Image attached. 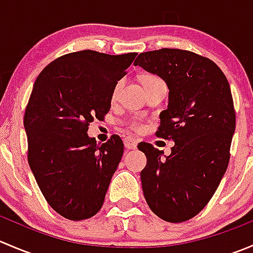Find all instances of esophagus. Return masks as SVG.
<instances>
[{"label":"esophagus","mask_w":253,"mask_h":253,"mask_svg":"<svg viewBox=\"0 0 253 253\" xmlns=\"http://www.w3.org/2000/svg\"><path fill=\"white\" fill-rule=\"evenodd\" d=\"M124 143H125V147H126L127 149H134V148H137V143L138 142H137V139L134 138V137L128 136L125 138Z\"/></svg>","instance_id":"1"}]
</instances>
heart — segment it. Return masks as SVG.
Wrapping results in <instances>:
<instances>
[{
    "instance_id": "1",
    "label": "heart",
    "mask_w": 253,
    "mask_h": 253,
    "mask_svg": "<svg viewBox=\"0 0 253 253\" xmlns=\"http://www.w3.org/2000/svg\"><path fill=\"white\" fill-rule=\"evenodd\" d=\"M153 79H159V78H157V77H154V76H147V77L144 78V81L143 82H147V81H153ZM121 85H122V81H119V82H116V84H115L114 85V88H112V93H111V96H112V99H115L117 96V94H119V91H120V89H121ZM131 127L132 128H134V129H137V131H142L143 128H144V125L142 124L141 121H132L131 124Z\"/></svg>"
}]
</instances>
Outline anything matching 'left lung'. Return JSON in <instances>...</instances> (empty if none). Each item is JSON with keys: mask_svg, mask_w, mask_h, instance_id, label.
Wrapping results in <instances>:
<instances>
[{"mask_svg": "<svg viewBox=\"0 0 253 253\" xmlns=\"http://www.w3.org/2000/svg\"><path fill=\"white\" fill-rule=\"evenodd\" d=\"M134 66L168 84L169 104L157 136L175 142L168 157L149 143L138 144L147 157L144 198L163 220L186 221L205 208L228 169L235 132L230 85L213 61L187 50L142 52Z\"/></svg>", "mask_w": 253, "mask_h": 253, "instance_id": "obj_1", "label": "left lung"}]
</instances>
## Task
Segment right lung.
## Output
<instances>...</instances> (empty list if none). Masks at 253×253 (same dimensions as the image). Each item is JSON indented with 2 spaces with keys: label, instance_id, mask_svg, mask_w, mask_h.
Wrapping results in <instances>:
<instances>
[{
  "label": "right lung",
  "instance_id": "1",
  "mask_svg": "<svg viewBox=\"0 0 253 253\" xmlns=\"http://www.w3.org/2000/svg\"><path fill=\"white\" fill-rule=\"evenodd\" d=\"M136 56L77 51L35 81L24 114L28 162L45 200L66 219L91 218L103 207L124 143L114 134L98 144L86 132L110 110L112 88Z\"/></svg>",
  "mask_w": 253,
  "mask_h": 253
}]
</instances>
